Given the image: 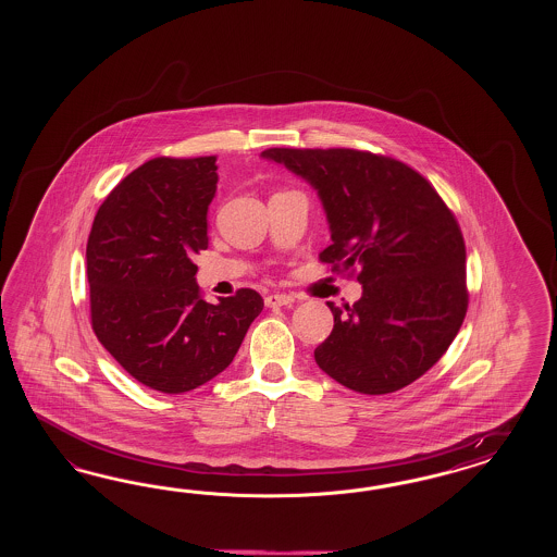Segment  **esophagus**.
I'll use <instances>...</instances> for the list:
<instances>
[{
	"mask_svg": "<svg viewBox=\"0 0 557 557\" xmlns=\"http://www.w3.org/2000/svg\"><path fill=\"white\" fill-rule=\"evenodd\" d=\"M292 302H294V298L287 296V294H270V296H265V306H270V308L287 306V304Z\"/></svg>",
	"mask_w": 557,
	"mask_h": 557,
	"instance_id": "34e87169",
	"label": "esophagus"
}]
</instances>
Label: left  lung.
I'll return each mask as SVG.
<instances>
[{"label":"left lung","instance_id":"8db88e82","mask_svg":"<svg viewBox=\"0 0 557 557\" xmlns=\"http://www.w3.org/2000/svg\"><path fill=\"white\" fill-rule=\"evenodd\" d=\"M321 196L333 243L319 255L363 296L341 310L314 359L345 388L389 394L431 370L468 312L456 214L419 171L357 149H265Z\"/></svg>","mask_w":557,"mask_h":557}]
</instances>
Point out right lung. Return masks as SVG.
<instances>
[{
	"mask_svg": "<svg viewBox=\"0 0 557 557\" xmlns=\"http://www.w3.org/2000/svg\"><path fill=\"white\" fill-rule=\"evenodd\" d=\"M216 169V154L154 157L108 194L87 238L91 329L136 382L163 394L226 370L263 310L251 287L208 304L196 284Z\"/></svg>",
	"mask_w": 557,
	"mask_h": 557,
	"instance_id": "right-lung-1",
	"label": "right lung"
}]
</instances>
